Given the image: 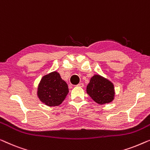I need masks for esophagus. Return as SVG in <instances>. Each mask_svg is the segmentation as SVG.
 Segmentation results:
<instances>
[{
	"instance_id": "esophagus-1",
	"label": "esophagus",
	"mask_w": 150,
	"mask_h": 150,
	"mask_svg": "<svg viewBox=\"0 0 150 150\" xmlns=\"http://www.w3.org/2000/svg\"><path fill=\"white\" fill-rule=\"evenodd\" d=\"M77 86H79V87H81V88H83L84 86V84L83 83H80L79 84H77Z\"/></svg>"
}]
</instances>
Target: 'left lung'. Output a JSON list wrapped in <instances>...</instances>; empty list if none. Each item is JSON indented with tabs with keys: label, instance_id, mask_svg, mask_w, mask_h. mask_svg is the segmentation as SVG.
Instances as JSON below:
<instances>
[{
	"label": "left lung",
	"instance_id": "left-lung-1",
	"mask_svg": "<svg viewBox=\"0 0 150 150\" xmlns=\"http://www.w3.org/2000/svg\"><path fill=\"white\" fill-rule=\"evenodd\" d=\"M86 92L98 105L112 102L115 96L113 83L100 75L92 76L86 88Z\"/></svg>",
	"mask_w": 150,
	"mask_h": 150
}]
</instances>
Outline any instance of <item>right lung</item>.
I'll list each match as a JSON object with an SVG mask.
<instances>
[{
  "label": "right lung",
  "instance_id": "obj_1",
  "mask_svg": "<svg viewBox=\"0 0 150 150\" xmlns=\"http://www.w3.org/2000/svg\"><path fill=\"white\" fill-rule=\"evenodd\" d=\"M68 93V85L57 71L44 75L37 88L38 98L49 107L60 105Z\"/></svg>",
  "mask_w": 150,
  "mask_h": 150
}]
</instances>
